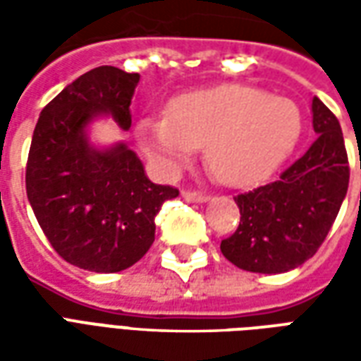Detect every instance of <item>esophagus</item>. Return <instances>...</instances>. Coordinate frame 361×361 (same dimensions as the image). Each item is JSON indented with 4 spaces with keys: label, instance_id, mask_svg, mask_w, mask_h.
<instances>
[{
    "label": "esophagus",
    "instance_id": "obj_1",
    "mask_svg": "<svg viewBox=\"0 0 361 361\" xmlns=\"http://www.w3.org/2000/svg\"><path fill=\"white\" fill-rule=\"evenodd\" d=\"M181 197L185 199V201H191V203H203V201H209V195L207 193H201V191H183Z\"/></svg>",
    "mask_w": 361,
    "mask_h": 361
}]
</instances>
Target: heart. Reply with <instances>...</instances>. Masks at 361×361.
Wrapping results in <instances>:
<instances>
[{"label": "heart", "instance_id": "b5f03b06", "mask_svg": "<svg viewBox=\"0 0 361 361\" xmlns=\"http://www.w3.org/2000/svg\"><path fill=\"white\" fill-rule=\"evenodd\" d=\"M302 111L286 96L245 85H222L176 96L168 114L139 119L137 139L164 172L176 173L199 147L226 185L265 180L294 150Z\"/></svg>", "mask_w": 361, "mask_h": 361}]
</instances>
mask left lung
Instances as JSON below:
<instances>
[{
  "mask_svg": "<svg viewBox=\"0 0 361 361\" xmlns=\"http://www.w3.org/2000/svg\"><path fill=\"white\" fill-rule=\"evenodd\" d=\"M317 139L272 183L234 197L240 226L222 240V255L243 271L279 274L315 255L348 191V154L338 119L317 96L311 102Z\"/></svg>",
  "mask_w": 361,
  "mask_h": 361,
  "instance_id": "obj_1",
  "label": "left lung"
}]
</instances>
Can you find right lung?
<instances>
[{
    "label": "right lung",
    "instance_id": "right-lung-1",
    "mask_svg": "<svg viewBox=\"0 0 361 361\" xmlns=\"http://www.w3.org/2000/svg\"><path fill=\"white\" fill-rule=\"evenodd\" d=\"M139 79L111 66L90 69L44 108L35 127L28 203L51 247L85 271L135 265L154 242L162 203L180 195L152 183L126 142L98 149L89 141V126L98 118L110 116L129 131Z\"/></svg>",
    "mask_w": 361,
    "mask_h": 361
}]
</instances>
